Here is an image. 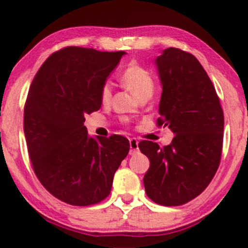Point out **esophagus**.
<instances>
[{"label": "esophagus", "instance_id": "esophagus-1", "mask_svg": "<svg viewBox=\"0 0 248 248\" xmlns=\"http://www.w3.org/2000/svg\"><path fill=\"white\" fill-rule=\"evenodd\" d=\"M129 154L130 155H135L136 153L139 152V142L136 139H130L129 140Z\"/></svg>", "mask_w": 248, "mask_h": 248}]
</instances>
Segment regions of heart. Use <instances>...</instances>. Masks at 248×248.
<instances>
[{"instance_id":"heart-1","label":"heart","mask_w":248,"mask_h":248,"mask_svg":"<svg viewBox=\"0 0 248 248\" xmlns=\"http://www.w3.org/2000/svg\"><path fill=\"white\" fill-rule=\"evenodd\" d=\"M121 81L124 86L138 99L147 94L152 95L154 92L153 76L140 65H129L122 73ZM110 96H112V86L106 82L101 90L102 102L107 104L110 100Z\"/></svg>"}]
</instances>
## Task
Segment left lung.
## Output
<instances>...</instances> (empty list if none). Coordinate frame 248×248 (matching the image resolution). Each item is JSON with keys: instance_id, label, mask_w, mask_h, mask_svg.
<instances>
[{"instance_id": "obj_1", "label": "left lung", "mask_w": 248, "mask_h": 248, "mask_svg": "<svg viewBox=\"0 0 248 248\" xmlns=\"http://www.w3.org/2000/svg\"><path fill=\"white\" fill-rule=\"evenodd\" d=\"M155 65L162 85L157 124L175 138L162 148L152 141L139 143L150 162L143 184L155 203L177 206L201 195L217 171L224 113L212 81L191 53L168 47Z\"/></svg>"}]
</instances>
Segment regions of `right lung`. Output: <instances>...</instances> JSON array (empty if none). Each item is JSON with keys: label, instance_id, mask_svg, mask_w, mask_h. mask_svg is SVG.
<instances>
[{"label": "right lung", "instance_id": "obj_1", "mask_svg": "<svg viewBox=\"0 0 248 248\" xmlns=\"http://www.w3.org/2000/svg\"><path fill=\"white\" fill-rule=\"evenodd\" d=\"M119 52L69 46L36 73L24 107V134L37 178L56 198L77 206L104 201L129 152L121 135H88L85 115L100 109L101 90Z\"/></svg>", "mask_w": 248, "mask_h": 248}]
</instances>
